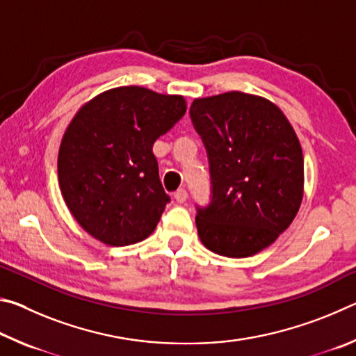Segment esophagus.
Masks as SVG:
<instances>
[{"instance_id":"obj_1","label":"esophagus","mask_w":356,"mask_h":356,"mask_svg":"<svg viewBox=\"0 0 356 356\" xmlns=\"http://www.w3.org/2000/svg\"><path fill=\"white\" fill-rule=\"evenodd\" d=\"M186 197H188V193H186L184 188H180L174 193V200H176L179 204H184L186 201Z\"/></svg>"}]
</instances>
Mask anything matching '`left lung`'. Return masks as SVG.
I'll list each match as a JSON object with an SVG mask.
<instances>
[{
  "instance_id": "obj_1",
  "label": "left lung",
  "mask_w": 356,
  "mask_h": 356,
  "mask_svg": "<svg viewBox=\"0 0 356 356\" xmlns=\"http://www.w3.org/2000/svg\"><path fill=\"white\" fill-rule=\"evenodd\" d=\"M190 114L213 186L212 204L197 209V236L215 254H257L291 226L303 201L297 134L272 100L240 91L195 99Z\"/></svg>"
}]
</instances>
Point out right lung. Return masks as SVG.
I'll return each mask as SVG.
<instances>
[{"label": "right lung", "mask_w": 356, "mask_h": 356, "mask_svg": "<svg viewBox=\"0 0 356 356\" xmlns=\"http://www.w3.org/2000/svg\"><path fill=\"white\" fill-rule=\"evenodd\" d=\"M185 111L184 95L119 86L75 113L59 146L58 180L65 206L89 236L125 246L155 231L170 196L152 146Z\"/></svg>", "instance_id": "obj_1"}]
</instances>
